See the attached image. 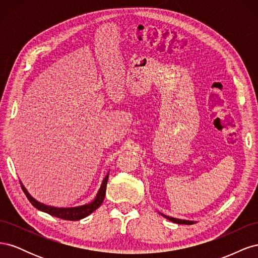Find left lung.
I'll list each match as a JSON object with an SVG mask.
<instances>
[{"mask_svg":"<svg viewBox=\"0 0 258 258\" xmlns=\"http://www.w3.org/2000/svg\"><path fill=\"white\" fill-rule=\"evenodd\" d=\"M160 213V212H159ZM163 217H166L167 220H169V221H171V222H173V223H176V224H184V225H192V224H195L196 222L195 221H188V220H181V218H175V217H171V216H168V215H165V214H162V213H160Z\"/></svg>","mask_w":258,"mask_h":258,"instance_id":"left-lung-1","label":"left lung"}]
</instances>
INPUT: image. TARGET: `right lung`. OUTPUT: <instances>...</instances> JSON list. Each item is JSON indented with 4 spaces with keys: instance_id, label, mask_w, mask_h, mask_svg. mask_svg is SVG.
Instances as JSON below:
<instances>
[{
    "instance_id": "add662e5",
    "label": "right lung",
    "mask_w": 258,
    "mask_h": 258,
    "mask_svg": "<svg viewBox=\"0 0 258 258\" xmlns=\"http://www.w3.org/2000/svg\"><path fill=\"white\" fill-rule=\"evenodd\" d=\"M107 179H108V172L105 175V177L103 178L102 183H101V186L96 195L95 199L90 201L89 204H86L83 206H77V207H71V208H58V207H51V206L42 204V202L37 201L35 198L31 196L30 192H28L26 187L23 186V184L21 183V181H19V182H20L23 192L26 194L27 198L29 199L31 204H32V206L35 207L37 210H40V211H42V212H45V213H48L51 216L62 218V220L79 221L86 216H88L89 214H91L93 211H96L101 205H102V202L105 197V192H106Z\"/></svg>"
}]
</instances>
